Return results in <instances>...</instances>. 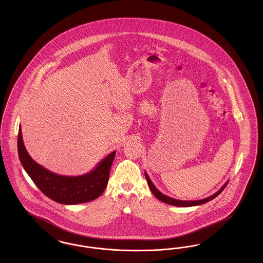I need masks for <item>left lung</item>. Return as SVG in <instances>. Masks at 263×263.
<instances>
[{"instance_id":"1","label":"left lung","mask_w":263,"mask_h":263,"mask_svg":"<svg viewBox=\"0 0 263 263\" xmlns=\"http://www.w3.org/2000/svg\"><path fill=\"white\" fill-rule=\"evenodd\" d=\"M145 176H146V179H147V182H148V185H149V187H150L151 191L153 192V194H154L159 200L164 202V203H166V204L173 205V206H177V207H191V206H197V205L204 204V203H206V202H208V201H211L212 199H214L215 197H217V196L224 190V188L226 187V185H227L228 182H229V181H227L225 184H224L222 187L220 188L216 193H214L213 195L207 197V198H204V199H201V200L182 201L179 200V199L172 198V197H170V196H167V195H164V194H163L160 190H158L157 187L154 185V183L152 182L149 175H147L146 172H145Z\"/></svg>"}]
</instances>
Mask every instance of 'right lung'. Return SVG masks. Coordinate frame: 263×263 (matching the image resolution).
<instances>
[{
	"label": "right lung",
	"instance_id": "right-lung-1",
	"mask_svg": "<svg viewBox=\"0 0 263 263\" xmlns=\"http://www.w3.org/2000/svg\"><path fill=\"white\" fill-rule=\"evenodd\" d=\"M17 152L25 172L35 185L48 198L66 205L85 203L100 197L107 185L110 167L116 153V151H113L86 175H57L34 162L29 156L24 144L21 126L17 135Z\"/></svg>",
	"mask_w": 263,
	"mask_h": 263
}]
</instances>
